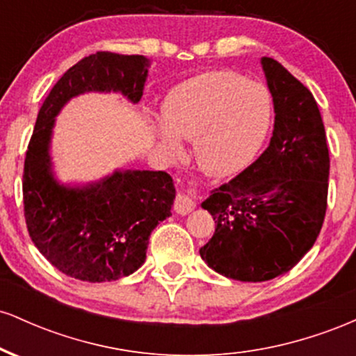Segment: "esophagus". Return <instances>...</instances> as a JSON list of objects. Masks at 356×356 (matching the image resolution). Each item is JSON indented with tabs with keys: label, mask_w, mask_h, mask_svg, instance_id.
Segmentation results:
<instances>
[{
	"label": "esophagus",
	"mask_w": 356,
	"mask_h": 356,
	"mask_svg": "<svg viewBox=\"0 0 356 356\" xmlns=\"http://www.w3.org/2000/svg\"><path fill=\"white\" fill-rule=\"evenodd\" d=\"M197 199H199L197 182L191 181L186 189L179 191L177 195H175V201H174L175 212H179V214H189V212L195 209Z\"/></svg>",
	"instance_id": "obj_1"
}]
</instances>
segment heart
<instances>
[{
  "label": "heart",
  "instance_id": "heart-1",
  "mask_svg": "<svg viewBox=\"0 0 356 356\" xmlns=\"http://www.w3.org/2000/svg\"><path fill=\"white\" fill-rule=\"evenodd\" d=\"M273 100L261 83H248L229 70L206 72L184 81L162 105L161 138L167 149H181L177 137L194 138L202 170L231 177L254 161L271 125Z\"/></svg>",
  "mask_w": 356,
  "mask_h": 356
}]
</instances>
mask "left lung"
<instances>
[{
  "mask_svg": "<svg viewBox=\"0 0 356 356\" xmlns=\"http://www.w3.org/2000/svg\"><path fill=\"white\" fill-rule=\"evenodd\" d=\"M261 63L276 112L271 142L202 202L216 231L199 249L216 273L252 283L284 275L313 248L330 177L325 125L312 92L275 58Z\"/></svg>",
  "mask_w": 356,
  "mask_h": 356,
  "instance_id": "obj_1",
  "label": "left lung"
}]
</instances>
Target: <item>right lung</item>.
<instances>
[{"label": "right lung", "mask_w": 356, "mask_h": 356, "mask_svg": "<svg viewBox=\"0 0 356 356\" xmlns=\"http://www.w3.org/2000/svg\"><path fill=\"white\" fill-rule=\"evenodd\" d=\"M145 76L142 55L97 51L65 72L36 117L23 169L24 220L38 251L75 280L104 283L137 271L150 232L170 216L175 189L162 170L115 172L85 189L58 186L48 155L55 115L90 90L120 92L136 104Z\"/></svg>", "instance_id": "right-lung-1"}]
</instances>
